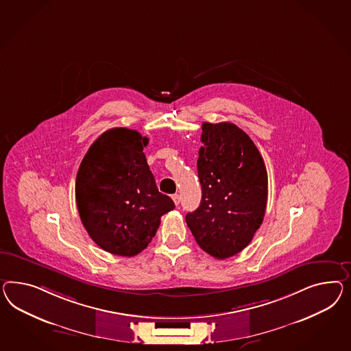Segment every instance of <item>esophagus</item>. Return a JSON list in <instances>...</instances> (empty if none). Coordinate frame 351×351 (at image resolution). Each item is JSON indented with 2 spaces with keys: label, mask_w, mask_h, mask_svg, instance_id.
Here are the masks:
<instances>
[{
  "label": "esophagus",
  "mask_w": 351,
  "mask_h": 351,
  "mask_svg": "<svg viewBox=\"0 0 351 351\" xmlns=\"http://www.w3.org/2000/svg\"><path fill=\"white\" fill-rule=\"evenodd\" d=\"M172 200H173V203H175L176 206H179L181 200L180 195H179V194H173V195H172Z\"/></svg>",
  "instance_id": "34e87169"
}]
</instances>
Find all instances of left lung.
Here are the masks:
<instances>
[{
	"mask_svg": "<svg viewBox=\"0 0 351 351\" xmlns=\"http://www.w3.org/2000/svg\"><path fill=\"white\" fill-rule=\"evenodd\" d=\"M197 162L200 206L185 221L209 256L226 259L249 245L265 217V161L245 132L231 123H203Z\"/></svg>",
	"mask_w": 351,
	"mask_h": 351,
	"instance_id": "left-lung-1",
	"label": "left lung"
}]
</instances>
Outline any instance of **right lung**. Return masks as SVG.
<instances>
[{
  "label": "right lung",
  "instance_id": "add662e5",
  "mask_svg": "<svg viewBox=\"0 0 351 351\" xmlns=\"http://www.w3.org/2000/svg\"><path fill=\"white\" fill-rule=\"evenodd\" d=\"M148 138L126 128L101 134L89 147L75 181L80 219L98 247L134 256L148 247L161 217L175 208L157 189L143 148Z\"/></svg>",
  "mask_w": 351,
  "mask_h": 351
}]
</instances>
